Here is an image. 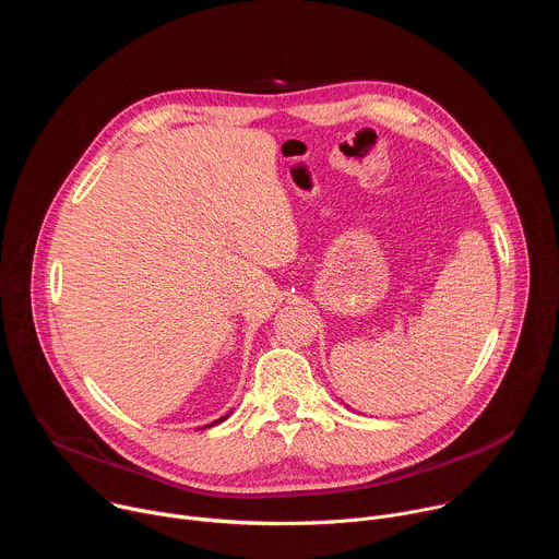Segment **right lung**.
I'll list each match as a JSON object with an SVG mask.
<instances>
[{
	"instance_id": "obj_1",
	"label": "right lung",
	"mask_w": 559,
	"mask_h": 559,
	"mask_svg": "<svg viewBox=\"0 0 559 559\" xmlns=\"http://www.w3.org/2000/svg\"><path fill=\"white\" fill-rule=\"evenodd\" d=\"M221 420H223V418H221ZM221 420H216V423H221ZM212 425H214V423H212Z\"/></svg>"
}]
</instances>
